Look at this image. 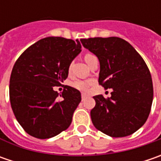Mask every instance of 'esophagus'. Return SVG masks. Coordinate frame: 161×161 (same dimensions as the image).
<instances>
[{
	"instance_id": "1",
	"label": "esophagus",
	"mask_w": 161,
	"mask_h": 161,
	"mask_svg": "<svg viewBox=\"0 0 161 161\" xmlns=\"http://www.w3.org/2000/svg\"><path fill=\"white\" fill-rule=\"evenodd\" d=\"M87 95H86V94H81V99H82V101H83V100H85V99H86V98H87Z\"/></svg>"
}]
</instances>
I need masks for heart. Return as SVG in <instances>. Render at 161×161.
<instances>
[{
  "label": "heart",
  "mask_w": 161,
  "mask_h": 161,
  "mask_svg": "<svg viewBox=\"0 0 161 161\" xmlns=\"http://www.w3.org/2000/svg\"><path fill=\"white\" fill-rule=\"evenodd\" d=\"M91 56V54H86L85 59ZM70 70V68H69ZM94 81L92 80H75L74 81L71 82V87L76 89L80 92H87L91 85H93Z\"/></svg>",
  "instance_id": "1"
}]
</instances>
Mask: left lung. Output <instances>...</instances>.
Segmentation results:
<instances>
[{
    "label": "left lung",
    "instance_id": "8db88e82",
    "mask_svg": "<svg viewBox=\"0 0 161 161\" xmlns=\"http://www.w3.org/2000/svg\"><path fill=\"white\" fill-rule=\"evenodd\" d=\"M100 64L98 83L112 89L111 97H93L90 111L97 130L111 137H125L145 124L151 112L153 86L144 60L127 41L116 36L80 39Z\"/></svg>",
    "mask_w": 161,
    "mask_h": 161
}]
</instances>
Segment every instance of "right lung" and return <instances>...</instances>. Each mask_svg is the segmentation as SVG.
Returning <instances> with one entry per match:
<instances>
[{
	"label": "right lung",
	"mask_w": 161,
	"mask_h": 161,
	"mask_svg": "<svg viewBox=\"0 0 161 161\" xmlns=\"http://www.w3.org/2000/svg\"><path fill=\"white\" fill-rule=\"evenodd\" d=\"M80 41L49 36L37 41L16 61L9 80V100L15 117L29 135L49 139L70 126L81 100L80 92L53 87L68 77L69 67L81 52Z\"/></svg>",
	"instance_id": "obj_1"
}]
</instances>
